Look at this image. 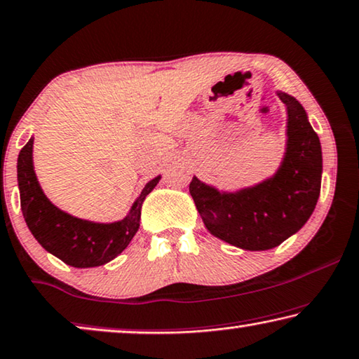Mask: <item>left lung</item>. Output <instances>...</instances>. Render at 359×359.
<instances>
[{"instance_id": "obj_1", "label": "left lung", "mask_w": 359, "mask_h": 359, "mask_svg": "<svg viewBox=\"0 0 359 359\" xmlns=\"http://www.w3.org/2000/svg\"><path fill=\"white\" fill-rule=\"evenodd\" d=\"M287 107V145L270 178L236 191H218L194 176L189 192L207 230L246 251H267L304 226L320 194L322 149L303 105L277 92Z\"/></svg>"}]
</instances>
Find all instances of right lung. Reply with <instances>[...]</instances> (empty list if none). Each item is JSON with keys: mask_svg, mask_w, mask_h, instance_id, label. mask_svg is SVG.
Here are the masks:
<instances>
[{"mask_svg": "<svg viewBox=\"0 0 359 359\" xmlns=\"http://www.w3.org/2000/svg\"><path fill=\"white\" fill-rule=\"evenodd\" d=\"M34 137L24 145L18 157V183L20 209L30 233L41 248L77 269L98 267L121 254L136 235L141 223L142 202L162 176H155L144 186L123 220L111 223L90 222L61 210L45 196L34 170Z\"/></svg>", "mask_w": 359, "mask_h": 359, "instance_id": "right-lung-1", "label": "right lung"}]
</instances>
